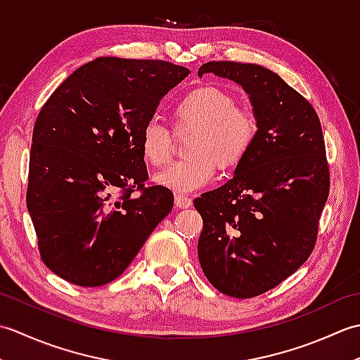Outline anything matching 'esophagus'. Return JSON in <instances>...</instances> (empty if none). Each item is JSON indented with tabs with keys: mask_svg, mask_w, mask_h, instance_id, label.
Returning a JSON list of instances; mask_svg holds the SVG:
<instances>
[{
	"mask_svg": "<svg viewBox=\"0 0 360 360\" xmlns=\"http://www.w3.org/2000/svg\"><path fill=\"white\" fill-rule=\"evenodd\" d=\"M174 204L178 209H188L192 205V200L186 195H176L174 196Z\"/></svg>",
	"mask_w": 360,
	"mask_h": 360,
	"instance_id": "1",
	"label": "esophagus"
}]
</instances>
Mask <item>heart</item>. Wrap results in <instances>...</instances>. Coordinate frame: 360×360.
Returning a JSON list of instances; mask_svg holds the SVG:
<instances>
[{"instance_id": "b5f03b06", "label": "heart", "mask_w": 360, "mask_h": 360, "mask_svg": "<svg viewBox=\"0 0 360 360\" xmlns=\"http://www.w3.org/2000/svg\"><path fill=\"white\" fill-rule=\"evenodd\" d=\"M176 131L193 133L187 145V160L172 164L155 181L176 193H190L210 184L217 167L232 172L248 158L257 141L259 122L248 105H236L235 96L217 85L190 91L173 108ZM139 147L145 162L162 167L173 155V136L151 120L141 131Z\"/></svg>"}]
</instances>
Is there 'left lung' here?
<instances>
[{
	"instance_id": "left-lung-1",
	"label": "left lung",
	"mask_w": 360,
	"mask_h": 360,
	"mask_svg": "<svg viewBox=\"0 0 360 360\" xmlns=\"http://www.w3.org/2000/svg\"><path fill=\"white\" fill-rule=\"evenodd\" d=\"M232 80L249 96L259 129L233 178L195 200L198 257L219 292L250 298L292 275L314 249L330 193L322 125L307 98L252 63L209 62L198 75Z\"/></svg>"
}]
</instances>
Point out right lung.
<instances>
[{"label": "right lung", "instance_id": "obj_1", "mask_svg": "<svg viewBox=\"0 0 360 360\" xmlns=\"http://www.w3.org/2000/svg\"><path fill=\"white\" fill-rule=\"evenodd\" d=\"M188 72L162 60L101 57L44 103L26 202L43 262L58 277L86 288L116 280L172 212L170 190L143 186L139 139L160 98Z\"/></svg>", "mask_w": 360, "mask_h": 360}]
</instances>
